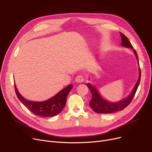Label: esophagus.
<instances>
[{
	"label": "esophagus",
	"mask_w": 152,
	"mask_h": 152,
	"mask_svg": "<svg viewBox=\"0 0 152 152\" xmlns=\"http://www.w3.org/2000/svg\"><path fill=\"white\" fill-rule=\"evenodd\" d=\"M75 81L77 83H82L84 82V78L82 76H77L75 79Z\"/></svg>",
	"instance_id": "esophagus-1"
}]
</instances>
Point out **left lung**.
I'll return each instance as SVG.
<instances>
[{
    "label": "left lung",
    "mask_w": 152,
    "mask_h": 152,
    "mask_svg": "<svg viewBox=\"0 0 152 152\" xmlns=\"http://www.w3.org/2000/svg\"><path fill=\"white\" fill-rule=\"evenodd\" d=\"M121 37V46L126 48H131L132 49L135 57H136L138 65H139V78L137 83H135L134 88L132 92L128 96L121 99V100H119L116 102H111L110 101L106 100L103 99L100 94H99L97 89L95 88V87L92 85L91 83H87V86L91 91L92 98V100L89 102V106L91 108L95 111V113H102V114H108V113H112L117 111L123 110L127 106L129 105V103L131 102L132 99L134 97V95L137 91L138 88V86L139 85L140 81V77H141V71L139 67V58L137 54L134 50L132 45L129 41L128 39H127L126 36L123 34L120 33Z\"/></svg>",
    "instance_id": "8db88e82"
}]
</instances>
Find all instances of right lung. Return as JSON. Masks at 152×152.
<instances>
[{
    "instance_id": "add662e5",
    "label": "right lung",
    "mask_w": 152,
    "mask_h": 152,
    "mask_svg": "<svg viewBox=\"0 0 152 152\" xmlns=\"http://www.w3.org/2000/svg\"><path fill=\"white\" fill-rule=\"evenodd\" d=\"M72 88L73 85L69 84L48 100L34 102L24 98L19 92L15 83V92L19 100L32 113L44 118L57 116L61 112L66 105L67 96Z\"/></svg>"
}]
</instances>
